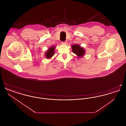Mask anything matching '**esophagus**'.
<instances>
[{
	"mask_svg": "<svg viewBox=\"0 0 126 126\" xmlns=\"http://www.w3.org/2000/svg\"><path fill=\"white\" fill-rule=\"evenodd\" d=\"M66 41H65V42H62V44H66Z\"/></svg>",
	"mask_w": 126,
	"mask_h": 126,
	"instance_id": "34e87169",
	"label": "esophagus"
}]
</instances>
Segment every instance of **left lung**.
<instances>
[{"label": "left lung", "instance_id": "1", "mask_svg": "<svg viewBox=\"0 0 126 126\" xmlns=\"http://www.w3.org/2000/svg\"><path fill=\"white\" fill-rule=\"evenodd\" d=\"M71 48L73 52L77 55L78 59L81 58L85 55V50L78 44L72 45Z\"/></svg>", "mask_w": 126, "mask_h": 126}]
</instances>
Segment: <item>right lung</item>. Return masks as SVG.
<instances>
[{
	"instance_id": "add662e5",
	"label": "right lung",
	"mask_w": 126,
	"mask_h": 126,
	"mask_svg": "<svg viewBox=\"0 0 126 126\" xmlns=\"http://www.w3.org/2000/svg\"><path fill=\"white\" fill-rule=\"evenodd\" d=\"M55 46H52L48 48V50L45 53V56L46 58H47V59H49L53 57L55 53Z\"/></svg>"
}]
</instances>
